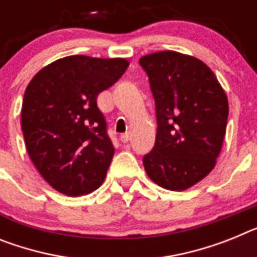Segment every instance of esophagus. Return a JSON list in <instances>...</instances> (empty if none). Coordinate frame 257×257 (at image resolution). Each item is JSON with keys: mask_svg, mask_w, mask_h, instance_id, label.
Wrapping results in <instances>:
<instances>
[{"mask_svg": "<svg viewBox=\"0 0 257 257\" xmlns=\"http://www.w3.org/2000/svg\"><path fill=\"white\" fill-rule=\"evenodd\" d=\"M119 140L120 142H122V143H127V142H128V140H130V135H128V134H122V135H120L119 137Z\"/></svg>", "mask_w": 257, "mask_h": 257, "instance_id": "obj_1", "label": "esophagus"}]
</instances>
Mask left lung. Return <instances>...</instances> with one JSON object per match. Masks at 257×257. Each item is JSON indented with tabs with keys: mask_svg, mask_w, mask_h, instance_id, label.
Instances as JSON below:
<instances>
[{
	"mask_svg": "<svg viewBox=\"0 0 257 257\" xmlns=\"http://www.w3.org/2000/svg\"><path fill=\"white\" fill-rule=\"evenodd\" d=\"M139 63L150 78L157 118L144 169L156 185L183 191L216 166L229 115L226 93L214 72L192 56L164 50Z\"/></svg>",
	"mask_w": 257,
	"mask_h": 257,
	"instance_id": "obj_1",
	"label": "left lung"
}]
</instances>
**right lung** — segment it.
Segmentation results:
<instances>
[{"label":"right lung","mask_w":257,"mask_h":257,"mask_svg":"<svg viewBox=\"0 0 257 257\" xmlns=\"http://www.w3.org/2000/svg\"><path fill=\"white\" fill-rule=\"evenodd\" d=\"M127 67L124 58L69 56L45 66L27 85L26 148L41 177L61 194L82 196L102 185L114 147L96 100Z\"/></svg>","instance_id":"obj_1"}]
</instances>
